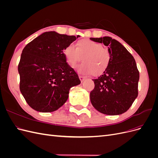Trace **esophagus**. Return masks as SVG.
Listing matches in <instances>:
<instances>
[{"mask_svg": "<svg viewBox=\"0 0 158 158\" xmlns=\"http://www.w3.org/2000/svg\"><path fill=\"white\" fill-rule=\"evenodd\" d=\"M79 78L81 81V82H83L85 80V78L84 77V76H79Z\"/></svg>", "mask_w": 158, "mask_h": 158, "instance_id": "1", "label": "esophagus"}]
</instances>
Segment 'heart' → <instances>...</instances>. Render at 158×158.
<instances>
[{
	"label": "heart",
	"instance_id": "obj_1",
	"mask_svg": "<svg viewBox=\"0 0 158 158\" xmlns=\"http://www.w3.org/2000/svg\"><path fill=\"white\" fill-rule=\"evenodd\" d=\"M67 63L73 67L81 60L83 63L76 70L83 74L98 76L107 70L111 61V52L99 43L88 39L79 40L76 47L73 45L66 46L63 51Z\"/></svg>",
	"mask_w": 158,
	"mask_h": 158
}]
</instances>
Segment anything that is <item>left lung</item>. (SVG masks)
Instances as JSON below:
<instances>
[{
  "label": "left lung",
  "mask_w": 158,
  "mask_h": 158,
  "mask_svg": "<svg viewBox=\"0 0 158 158\" xmlns=\"http://www.w3.org/2000/svg\"><path fill=\"white\" fill-rule=\"evenodd\" d=\"M108 47L111 58L107 70L94 79V89L90 92L94 107L108 115L126 112L138 96L139 72L132 55L121 43L110 37L90 38Z\"/></svg>",
  "instance_id": "obj_1"
}]
</instances>
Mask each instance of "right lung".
<instances>
[{
  "instance_id": "1",
  "label": "right lung",
  "mask_w": 158,
  "mask_h": 158,
  "mask_svg": "<svg viewBox=\"0 0 158 158\" xmlns=\"http://www.w3.org/2000/svg\"><path fill=\"white\" fill-rule=\"evenodd\" d=\"M79 35L42 33L23 49L18 73L20 89L27 104L39 112L56 111L67 101L70 88L80 84L63 51Z\"/></svg>"
}]
</instances>
